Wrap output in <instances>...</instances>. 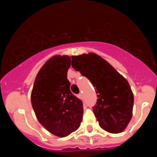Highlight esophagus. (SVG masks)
<instances>
[{
    "mask_svg": "<svg viewBox=\"0 0 157 157\" xmlns=\"http://www.w3.org/2000/svg\"><path fill=\"white\" fill-rule=\"evenodd\" d=\"M79 98H80L81 99H83V93H80V94H79Z\"/></svg>",
    "mask_w": 157,
    "mask_h": 157,
    "instance_id": "1",
    "label": "esophagus"
}]
</instances>
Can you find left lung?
I'll return each instance as SVG.
<instances>
[{"label":"left lung","instance_id":"left-lung-1","mask_svg":"<svg viewBox=\"0 0 157 157\" xmlns=\"http://www.w3.org/2000/svg\"><path fill=\"white\" fill-rule=\"evenodd\" d=\"M73 68L87 77L96 89L93 112L99 124L112 134L121 133L132 117L134 94L128 80L108 61L90 52L71 56Z\"/></svg>","mask_w":157,"mask_h":157}]
</instances>
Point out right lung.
Wrapping results in <instances>:
<instances>
[{
  "mask_svg": "<svg viewBox=\"0 0 157 157\" xmlns=\"http://www.w3.org/2000/svg\"><path fill=\"white\" fill-rule=\"evenodd\" d=\"M67 55H55L43 64L35 79L31 103L38 121L59 137L68 136L80 127L83 102L70 90Z\"/></svg>",
  "mask_w": 157,
  "mask_h": 157,
  "instance_id": "add662e5",
  "label": "right lung"
}]
</instances>
